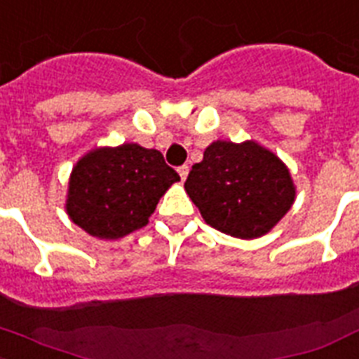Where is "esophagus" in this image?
I'll return each mask as SVG.
<instances>
[{"label":"esophagus","instance_id":"1","mask_svg":"<svg viewBox=\"0 0 359 359\" xmlns=\"http://www.w3.org/2000/svg\"><path fill=\"white\" fill-rule=\"evenodd\" d=\"M177 171H179V175H180V180H186V177H188V173H189V168L188 165H180Z\"/></svg>","mask_w":359,"mask_h":359}]
</instances>
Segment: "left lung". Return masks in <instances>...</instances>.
I'll list each match as a JSON object with an SVG mask.
<instances>
[{
    "label": "left lung",
    "mask_w": 359,
    "mask_h": 359,
    "mask_svg": "<svg viewBox=\"0 0 359 359\" xmlns=\"http://www.w3.org/2000/svg\"><path fill=\"white\" fill-rule=\"evenodd\" d=\"M184 188L210 226L241 240L267 234L295 201L287 165L252 140L212 142Z\"/></svg>",
    "instance_id": "left-lung-1"
}]
</instances>
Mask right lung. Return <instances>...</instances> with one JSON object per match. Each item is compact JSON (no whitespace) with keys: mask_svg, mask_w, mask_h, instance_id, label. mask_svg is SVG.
<instances>
[{"mask_svg":"<svg viewBox=\"0 0 359 359\" xmlns=\"http://www.w3.org/2000/svg\"><path fill=\"white\" fill-rule=\"evenodd\" d=\"M179 180L160 151L138 144L97 147L74 165L66 212L90 236L118 240L147 225L160 197Z\"/></svg>","mask_w":359,"mask_h":359,"instance_id":"right-lung-1","label":"right lung"}]
</instances>
